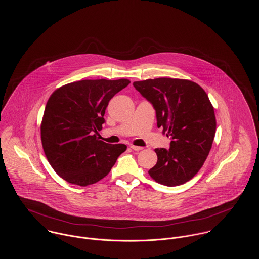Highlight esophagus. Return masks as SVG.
Listing matches in <instances>:
<instances>
[{
  "instance_id": "1",
  "label": "esophagus",
  "mask_w": 259,
  "mask_h": 259,
  "mask_svg": "<svg viewBox=\"0 0 259 259\" xmlns=\"http://www.w3.org/2000/svg\"><path fill=\"white\" fill-rule=\"evenodd\" d=\"M131 148H132L133 150H136V151H139V150H142V149H143L142 147H136V146H131Z\"/></svg>"
}]
</instances>
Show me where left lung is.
Here are the masks:
<instances>
[{
  "mask_svg": "<svg viewBox=\"0 0 259 259\" xmlns=\"http://www.w3.org/2000/svg\"><path fill=\"white\" fill-rule=\"evenodd\" d=\"M134 87L152 105L157 127L170 137L169 148H155L156 164L148 170L158 184L181 185L203 165L217 130L213 107L197 83L180 78L158 77L135 81Z\"/></svg>",
  "mask_w": 259,
  "mask_h": 259,
  "instance_id": "obj_1",
  "label": "left lung"
}]
</instances>
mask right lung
I'll return each mask as SVG.
<instances>
[{
  "label": "right lung",
  "mask_w": 259,
  "mask_h": 259,
  "mask_svg": "<svg viewBox=\"0 0 259 259\" xmlns=\"http://www.w3.org/2000/svg\"><path fill=\"white\" fill-rule=\"evenodd\" d=\"M131 81L125 78L83 79L68 83L50 97L40 125L45 154L54 170L73 185L104 179L126 149L100 141L105 111L111 98Z\"/></svg>",
  "instance_id": "1"
}]
</instances>
